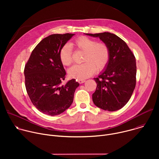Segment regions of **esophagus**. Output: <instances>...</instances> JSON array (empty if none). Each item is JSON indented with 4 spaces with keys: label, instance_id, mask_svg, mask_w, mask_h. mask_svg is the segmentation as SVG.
<instances>
[{
    "label": "esophagus",
    "instance_id": "34e87169",
    "mask_svg": "<svg viewBox=\"0 0 159 159\" xmlns=\"http://www.w3.org/2000/svg\"><path fill=\"white\" fill-rule=\"evenodd\" d=\"M85 82V80H78V82L80 84H83Z\"/></svg>",
    "mask_w": 159,
    "mask_h": 159
}]
</instances>
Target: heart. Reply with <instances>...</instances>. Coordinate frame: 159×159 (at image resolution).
<instances>
[{
	"mask_svg": "<svg viewBox=\"0 0 159 159\" xmlns=\"http://www.w3.org/2000/svg\"><path fill=\"white\" fill-rule=\"evenodd\" d=\"M74 45L77 50L85 52L83 58L84 63L70 68L68 73L71 78L84 80L93 75L96 70L100 72L105 69L110 57L109 49L105 43L81 36L74 41ZM59 57L63 65L68 66L72 63V51L69 44H65L61 48Z\"/></svg>",
	"mask_w": 159,
	"mask_h": 159,
	"instance_id": "b5f03b06",
	"label": "heart"
}]
</instances>
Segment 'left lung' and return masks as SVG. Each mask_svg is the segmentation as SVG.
<instances>
[{"label":"left lung","instance_id":"left-lung-1","mask_svg":"<svg viewBox=\"0 0 159 159\" xmlns=\"http://www.w3.org/2000/svg\"><path fill=\"white\" fill-rule=\"evenodd\" d=\"M84 34L99 38L110 53L107 66L98 77L94 78L98 84L93 94V102L105 111L119 110L128 102L136 85L135 57L126 43L115 34Z\"/></svg>","mask_w":159,"mask_h":159}]
</instances>
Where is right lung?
<instances>
[{
	"instance_id": "obj_1",
	"label": "right lung",
	"mask_w": 159,
	"mask_h": 159,
	"mask_svg": "<svg viewBox=\"0 0 159 159\" xmlns=\"http://www.w3.org/2000/svg\"><path fill=\"white\" fill-rule=\"evenodd\" d=\"M75 34H53L43 39L33 50L25 68V85L33 105L41 112L58 115L73 102L79 84L75 79L61 85L66 72L59 53Z\"/></svg>"
}]
</instances>
